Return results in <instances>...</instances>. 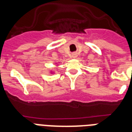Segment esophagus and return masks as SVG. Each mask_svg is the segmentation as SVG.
<instances>
[{
    "instance_id": "obj_1",
    "label": "esophagus",
    "mask_w": 132,
    "mask_h": 132,
    "mask_svg": "<svg viewBox=\"0 0 132 132\" xmlns=\"http://www.w3.org/2000/svg\"><path fill=\"white\" fill-rule=\"evenodd\" d=\"M77 57V55H76V54H73V55H72V57H73V58H75V57Z\"/></svg>"
}]
</instances>
